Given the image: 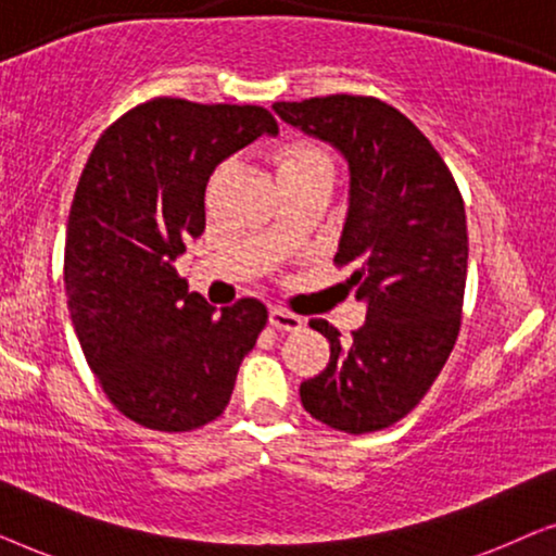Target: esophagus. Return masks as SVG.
<instances>
[{"label": "esophagus", "instance_id": "esophagus-1", "mask_svg": "<svg viewBox=\"0 0 556 556\" xmlns=\"http://www.w3.org/2000/svg\"><path fill=\"white\" fill-rule=\"evenodd\" d=\"M270 326H276V329H280V331H299L303 321H301V316L291 314V311L270 308Z\"/></svg>", "mask_w": 556, "mask_h": 556}]
</instances>
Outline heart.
Masks as SVG:
<instances>
[{
    "label": "heart",
    "mask_w": 556,
    "mask_h": 556,
    "mask_svg": "<svg viewBox=\"0 0 556 556\" xmlns=\"http://www.w3.org/2000/svg\"><path fill=\"white\" fill-rule=\"evenodd\" d=\"M273 166H276L278 181L311 177V174H333V162L329 151L306 139L280 143V147L273 151Z\"/></svg>",
    "instance_id": "heart-1"
}]
</instances>
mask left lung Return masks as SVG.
Instances as JSON below:
<instances>
[{
    "instance_id": "1",
    "label": "left lung",
    "mask_w": 556,
    "mask_h": 556,
    "mask_svg": "<svg viewBox=\"0 0 556 556\" xmlns=\"http://www.w3.org/2000/svg\"><path fill=\"white\" fill-rule=\"evenodd\" d=\"M286 124L349 164L339 268L367 303L352 341L311 318L331 344L321 375L301 384L311 417L362 435L390 428L425 397L460 331L468 270L466 207L451 169L405 113L371 96L273 103Z\"/></svg>"
}]
</instances>
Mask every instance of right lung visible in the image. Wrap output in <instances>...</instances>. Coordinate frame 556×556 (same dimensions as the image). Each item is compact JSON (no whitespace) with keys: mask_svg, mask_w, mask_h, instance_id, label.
<instances>
[{"mask_svg":"<svg viewBox=\"0 0 556 556\" xmlns=\"http://www.w3.org/2000/svg\"><path fill=\"white\" fill-rule=\"evenodd\" d=\"M261 105L154 98L101 134L75 189L65 293L80 349L113 407L149 430L217 420L265 329L255 299L210 306L174 261L204 232L210 174L257 136Z\"/></svg>","mask_w":556,"mask_h":556,"instance_id":"right-lung-1","label":"right lung"}]
</instances>
